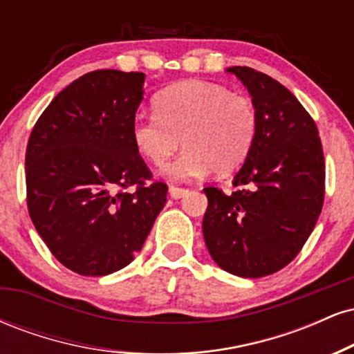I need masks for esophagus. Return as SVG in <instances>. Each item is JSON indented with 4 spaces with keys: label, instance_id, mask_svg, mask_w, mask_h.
Here are the masks:
<instances>
[{
    "label": "esophagus",
    "instance_id": "esophagus-1",
    "mask_svg": "<svg viewBox=\"0 0 354 354\" xmlns=\"http://www.w3.org/2000/svg\"><path fill=\"white\" fill-rule=\"evenodd\" d=\"M189 193V188H181V186H169V196L171 198H183Z\"/></svg>",
    "mask_w": 354,
    "mask_h": 354
}]
</instances>
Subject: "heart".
Listing matches in <instances>:
<instances>
[{
    "label": "heart",
    "mask_w": 354,
    "mask_h": 354,
    "mask_svg": "<svg viewBox=\"0 0 354 354\" xmlns=\"http://www.w3.org/2000/svg\"><path fill=\"white\" fill-rule=\"evenodd\" d=\"M154 115L136 116L131 140L149 163L165 165L174 180H191L209 169L230 174L246 161L258 135V109L251 96L209 81L188 80L161 89L153 98Z\"/></svg>",
    "instance_id": "b5f03b06"
}]
</instances>
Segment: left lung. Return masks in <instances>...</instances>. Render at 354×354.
<instances>
[{
    "instance_id": "8db88e82",
    "label": "left lung",
    "mask_w": 354,
    "mask_h": 354,
    "mask_svg": "<svg viewBox=\"0 0 354 354\" xmlns=\"http://www.w3.org/2000/svg\"><path fill=\"white\" fill-rule=\"evenodd\" d=\"M258 109V135L231 194L208 186L203 234L211 258L243 278L290 265L310 238L324 201V154L315 120L290 89L233 66Z\"/></svg>"
}]
</instances>
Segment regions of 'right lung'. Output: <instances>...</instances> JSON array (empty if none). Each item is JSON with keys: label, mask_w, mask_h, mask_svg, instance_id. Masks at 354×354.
Returning a JSON list of instances; mask_svg holds the SVG:
<instances>
[{"label": "right lung", "mask_w": 354, "mask_h": 354, "mask_svg": "<svg viewBox=\"0 0 354 354\" xmlns=\"http://www.w3.org/2000/svg\"><path fill=\"white\" fill-rule=\"evenodd\" d=\"M143 83L138 71H89L56 95L28 140L30 218L78 274L128 266L166 203L168 185L151 181L131 140Z\"/></svg>", "instance_id": "1"}]
</instances>
